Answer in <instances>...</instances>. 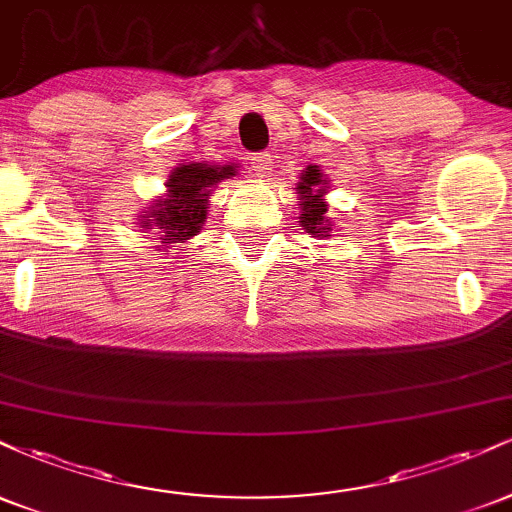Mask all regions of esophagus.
Returning <instances> with one entry per match:
<instances>
[{"instance_id":"obj_1","label":"esophagus","mask_w":512,"mask_h":512,"mask_svg":"<svg viewBox=\"0 0 512 512\" xmlns=\"http://www.w3.org/2000/svg\"><path fill=\"white\" fill-rule=\"evenodd\" d=\"M248 161H250V168L262 178V175H267L269 170H272L274 156H272V151H260V154H252Z\"/></svg>"}]
</instances>
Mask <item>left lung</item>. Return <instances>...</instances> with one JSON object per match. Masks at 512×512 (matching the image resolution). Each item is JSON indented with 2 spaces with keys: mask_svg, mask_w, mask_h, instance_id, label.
<instances>
[{
  "mask_svg": "<svg viewBox=\"0 0 512 512\" xmlns=\"http://www.w3.org/2000/svg\"><path fill=\"white\" fill-rule=\"evenodd\" d=\"M320 185H325L320 170H317V166H310L305 168L303 178L296 187L298 197H301V226L308 233H313V236H327L332 231V221L327 216V204L322 202L325 190Z\"/></svg>",
  "mask_w": 512,
  "mask_h": 512,
  "instance_id": "8db88e82",
  "label": "left lung"
}]
</instances>
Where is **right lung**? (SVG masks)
<instances>
[{"label": "right lung", "mask_w": 512, "mask_h": 512, "mask_svg": "<svg viewBox=\"0 0 512 512\" xmlns=\"http://www.w3.org/2000/svg\"><path fill=\"white\" fill-rule=\"evenodd\" d=\"M228 175H236L233 166L216 168L207 163L180 166L168 180V197L151 207L149 214L144 216L142 228H156L166 248L168 245L175 248L173 243H185L197 236L207 219L209 187Z\"/></svg>", "instance_id": "add662e5"}]
</instances>
